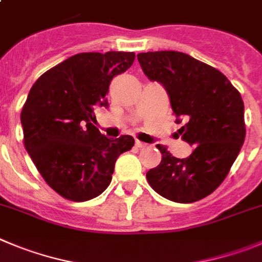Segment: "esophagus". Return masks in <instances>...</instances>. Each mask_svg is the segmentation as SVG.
I'll list each match as a JSON object with an SVG mask.
<instances>
[{
	"mask_svg": "<svg viewBox=\"0 0 262 262\" xmlns=\"http://www.w3.org/2000/svg\"><path fill=\"white\" fill-rule=\"evenodd\" d=\"M135 144H136V147H138V148H144V147H147V145H148L147 143H143V141L138 140V139L135 140Z\"/></svg>",
	"mask_w": 262,
	"mask_h": 262,
	"instance_id": "1",
	"label": "esophagus"
}]
</instances>
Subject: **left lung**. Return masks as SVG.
<instances>
[{
  "label": "left lung",
  "mask_w": 262,
  "mask_h": 262,
  "mask_svg": "<svg viewBox=\"0 0 262 262\" xmlns=\"http://www.w3.org/2000/svg\"><path fill=\"white\" fill-rule=\"evenodd\" d=\"M144 74L165 87L182 139L195 149L177 158L165 147L160 165L147 172L150 187L174 203H195L226 178L246 138L239 91L214 67L174 50L139 53Z\"/></svg>",
  "instance_id": "obj_1"
}]
</instances>
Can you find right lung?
<instances>
[{
	"mask_svg": "<svg viewBox=\"0 0 262 262\" xmlns=\"http://www.w3.org/2000/svg\"><path fill=\"white\" fill-rule=\"evenodd\" d=\"M135 59L133 52L79 53L42 74L21 109L25 147L48 184L62 198L87 201L107 188L115 161L134 147L133 136L107 139L93 122L107 106L114 76Z\"/></svg>",
	"mask_w": 262,
	"mask_h": 262,
	"instance_id": "right-lung-1",
	"label": "right lung"
}]
</instances>
